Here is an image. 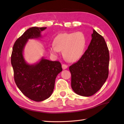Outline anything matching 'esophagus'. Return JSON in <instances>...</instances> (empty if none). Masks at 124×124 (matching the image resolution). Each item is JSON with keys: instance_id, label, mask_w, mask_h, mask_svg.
<instances>
[{"instance_id": "obj_1", "label": "esophagus", "mask_w": 124, "mask_h": 124, "mask_svg": "<svg viewBox=\"0 0 124 124\" xmlns=\"http://www.w3.org/2000/svg\"><path fill=\"white\" fill-rule=\"evenodd\" d=\"M67 65H65V64H62V69L63 70H65V69H66L67 68Z\"/></svg>"}]
</instances>
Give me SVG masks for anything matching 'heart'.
Segmentation results:
<instances>
[{"instance_id": "obj_1", "label": "heart", "mask_w": 124, "mask_h": 124, "mask_svg": "<svg viewBox=\"0 0 124 124\" xmlns=\"http://www.w3.org/2000/svg\"><path fill=\"white\" fill-rule=\"evenodd\" d=\"M87 45V38L83 32L63 33L55 37L49 51L53 55H57L62 51L63 57L67 61L74 62L82 57Z\"/></svg>"}]
</instances>
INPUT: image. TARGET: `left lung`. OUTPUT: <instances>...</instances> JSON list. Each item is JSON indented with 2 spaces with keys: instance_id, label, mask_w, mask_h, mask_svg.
<instances>
[{
  "instance_id": "obj_1",
  "label": "left lung",
  "mask_w": 124,
  "mask_h": 124,
  "mask_svg": "<svg viewBox=\"0 0 124 124\" xmlns=\"http://www.w3.org/2000/svg\"><path fill=\"white\" fill-rule=\"evenodd\" d=\"M92 40L82 57L69 67L71 87L76 94L90 97L98 92L108 76L109 51L104 38L93 29Z\"/></svg>"
}]
</instances>
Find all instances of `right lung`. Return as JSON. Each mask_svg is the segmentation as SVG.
<instances>
[{"instance_id":"obj_1","label":"right lung","mask_w":124,"mask_h":124,"mask_svg":"<svg viewBox=\"0 0 124 124\" xmlns=\"http://www.w3.org/2000/svg\"><path fill=\"white\" fill-rule=\"evenodd\" d=\"M46 29L32 27L27 30L16 41L11 55L16 85L26 97L35 101H43L52 95L56 77L62 70L60 62L44 57L33 64L25 61L24 50L29 39L41 38V32Z\"/></svg>"}]
</instances>
